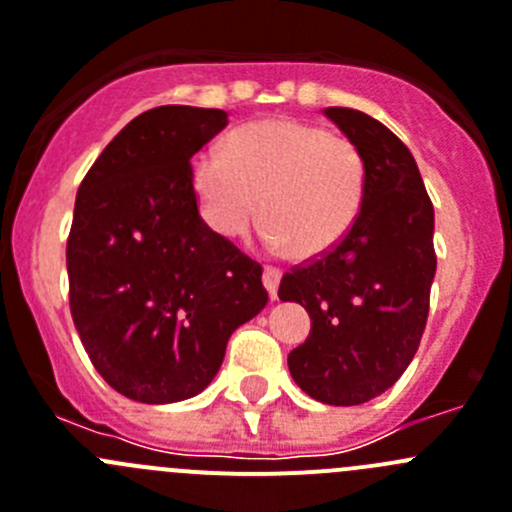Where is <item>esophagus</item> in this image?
Listing matches in <instances>:
<instances>
[{
  "label": "esophagus",
  "mask_w": 512,
  "mask_h": 512,
  "mask_svg": "<svg viewBox=\"0 0 512 512\" xmlns=\"http://www.w3.org/2000/svg\"><path fill=\"white\" fill-rule=\"evenodd\" d=\"M280 278H283V272L278 270V267L267 265L265 272H262V283H265L267 293H270V298L275 300L278 298V285H280Z\"/></svg>",
  "instance_id": "34e87169"
}]
</instances>
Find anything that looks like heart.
<instances>
[{
  "label": "heart",
  "instance_id": "heart-1",
  "mask_svg": "<svg viewBox=\"0 0 512 512\" xmlns=\"http://www.w3.org/2000/svg\"><path fill=\"white\" fill-rule=\"evenodd\" d=\"M189 184L204 224L237 240L262 214V240L300 257L331 252L356 224L366 164L356 143L298 118H265L234 128L224 154L202 151Z\"/></svg>",
  "mask_w": 512,
  "mask_h": 512
}]
</instances>
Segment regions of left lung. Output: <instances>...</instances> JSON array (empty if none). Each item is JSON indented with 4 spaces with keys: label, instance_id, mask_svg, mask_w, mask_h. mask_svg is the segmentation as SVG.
Segmentation results:
<instances>
[{
    "label": "left lung",
    "instance_id": "8db88e82",
    "mask_svg": "<svg viewBox=\"0 0 512 512\" xmlns=\"http://www.w3.org/2000/svg\"><path fill=\"white\" fill-rule=\"evenodd\" d=\"M326 116L364 156V207L331 252L285 272L278 295L310 315V336L288 356L295 384L353 407L394 386L422 341L437 270L434 209L412 151L384 123L353 108Z\"/></svg>",
    "mask_w": 512,
    "mask_h": 512
}]
</instances>
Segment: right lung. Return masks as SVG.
Segmentation results:
<instances>
[{
	"instance_id": "right-lung-1",
	"label": "right lung",
	"mask_w": 512,
	"mask_h": 512,
	"mask_svg": "<svg viewBox=\"0 0 512 512\" xmlns=\"http://www.w3.org/2000/svg\"><path fill=\"white\" fill-rule=\"evenodd\" d=\"M224 126L219 108H151L75 197L70 313L95 371L133 401L207 389L229 336L267 305L262 265L204 224L189 184L191 156Z\"/></svg>"
}]
</instances>
